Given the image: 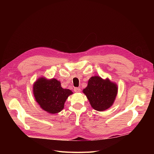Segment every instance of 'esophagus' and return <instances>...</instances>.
Wrapping results in <instances>:
<instances>
[{
    "instance_id": "obj_1",
    "label": "esophagus",
    "mask_w": 154,
    "mask_h": 154,
    "mask_svg": "<svg viewBox=\"0 0 154 154\" xmlns=\"http://www.w3.org/2000/svg\"><path fill=\"white\" fill-rule=\"evenodd\" d=\"M74 91L75 93H80L81 91V89L79 88H75L74 89Z\"/></svg>"
}]
</instances>
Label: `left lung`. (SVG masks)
<instances>
[{
    "instance_id": "8db88e82",
    "label": "left lung",
    "mask_w": 154,
    "mask_h": 154,
    "mask_svg": "<svg viewBox=\"0 0 154 154\" xmlns=\"http://www.w3.org/2000/svg\"><path fill=\"white\" fill-rule=\"evenodd\" d=\"M83 92L92 108L102 112L113 104L118 93V86L108 79L103 80L100 77L93 76L88 80Z\"/></svg>"
}]
</instances>
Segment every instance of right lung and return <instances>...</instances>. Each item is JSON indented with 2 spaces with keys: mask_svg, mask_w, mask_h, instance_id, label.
I'll use <instances>...</instances> for the list:
<instances>
[{
  "mask_svg": "<svg viewBox=\"0 0 154 154\" xmlns=\"http://www.w3.org/2000/svg\"><path fill=\"white\" fill-rule=\"evenodd\" d=\"M33 93L40 107L49 113L56 114L64 108V102L72 94L69 89H64L55 79L48 80L41 77L33 84Z\"/></svg>",
  "mask_w": 154,
  "mask_h": 154,
  "instance_id": "right-lung-1",
  "label": "right lung"
}]
</instances>
